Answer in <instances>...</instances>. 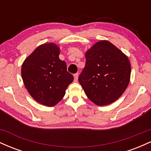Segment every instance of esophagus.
<instances>
[{"instance_id":"34e87169","label":"esophagus","mask_w":151,"mask_h":151,"mask_svg":"<svg viewBox=\"0 0 151 151\" xmlns=\"http://www.w3.org/2000/svg\"><path fill=\"white\" fill-rule=\"evenodd\" d=\"M74 81H77V79H78V73L74 74Z\"/></svg>"}]
</instances>
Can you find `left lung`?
I'll list each match as a JSON object with an SVG mask.
<instances>
[{"label":"left lung","mask_w":151,"mask_h":151,"mask_svg":"<svg viewBox=\"0 0 151 151\" xmlns=\"http://www.w3.org/2000/svg\"><path fill=\"white\" fill-rule=\"evenodd\" d=\"M85 58L79 82L87 97L98 106L116 101L129 85L131 71L129 58L106 40L96 42Z\"/></svg>","instance_id":"8db88e82"}]
</instances>
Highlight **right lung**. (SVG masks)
<instances>
[{"label":"right lung","instance_id":"add662e5","mask_svg":"<svg viewBox=\"0 0 151 151\" xmlns=\"http://www.w3.org/2000/svg\"><path fill=\"white\" fill-rule=\"evenodd\" d=\"M60 48L53 43L39 46L22 65L21 74L26 89L41 104L53 106L65 94L74 80L67 70V64L60 60Z\"/></svg>","mask_w":151,"mask_h":151}]
</instances>
